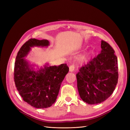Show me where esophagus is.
<instances>
[{
    "mask_svg": "<svg viewBox=\"0 0 130 130\" xmlns=\"http://www.w3.org/2000/svg\"><path fill=\"white\" fill-rule=\"evenodd\" d=\"M75 69V67L73 65H71L69 66V72H73Z\"/></svg>",
    "mask_w": 130,
    "mask_h": 130,
    "instance_id": "esophagus-1",
    "label": "esophagus"
}]
</instances>
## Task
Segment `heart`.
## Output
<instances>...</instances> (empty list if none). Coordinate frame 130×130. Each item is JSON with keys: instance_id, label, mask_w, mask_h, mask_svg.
I'll return each mask as SVG.
<instances>
[{"instance_id": "b5f03b06", "label": "heart", "mask_w": 130, "mask_h": 130, "mask_svg": "<svg viewBox=\"0 0 130 130\" xmlns=\"http://www.w3.org/2000/svg\"><path fill=\"white\" fill-rule=\"evenodd\" d=\"M88 55L85 54L78 58V60H79L80 62H85L87 61L88 60Z\"/></svg>"}]
</instances>
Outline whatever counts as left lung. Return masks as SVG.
Returning <instances> with one entry per match:
<instances>
[{
    "mask_svg": "<svg viewBox=\"0 0 130 130\" xmlns=\"http://www.w3.org/2000/svg\"><path fill=\"white\" fill-rule=\"evenodd\" d=\"M101 53L76 74L77 86L81 99L90 105L104 101L112 95L118 79L117 57L108 43L102 40Z\"/></svg>",
    "mask_w": 130,
    "mask_h": 130,
    "instance_id": "1",
    "label": "left lung"
}]
</instances>
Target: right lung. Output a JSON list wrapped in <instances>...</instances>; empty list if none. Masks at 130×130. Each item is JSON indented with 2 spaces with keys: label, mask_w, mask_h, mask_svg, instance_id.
<instances>
[{
  "label": "right lung",
  "mask_w": 130,
  "mask_h": 130,
  "mask_svg": "<svg viewBox=\"0 0 130 130\" xmlns=\"http://www.w3.org/2000/svg\"><path fill=\"white\" fill-rule=\"evenodd\" d=\"M49 42L31 38L23 44L15 58L14 81L23 100L37 108L50 107L55 102L62 82L69 72L66 63L58 66H44L35 71L25 58L31 47H47Z\"/></svg>",
  "instance_id": "1"
}]
</instances>
